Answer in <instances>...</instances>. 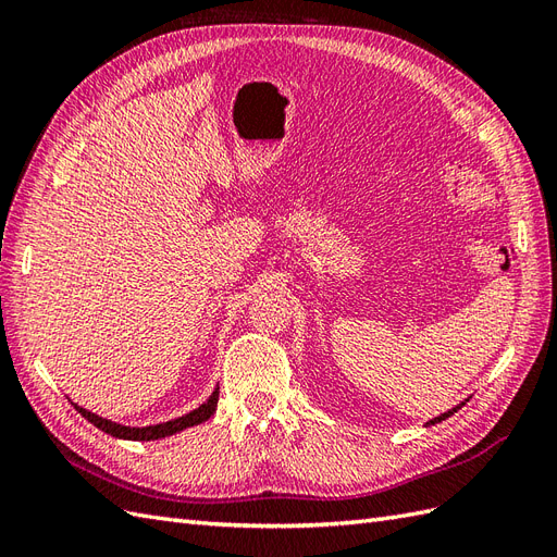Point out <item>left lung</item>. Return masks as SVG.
I'll use <instances>...</instances> for the list:
<instances>
[{"mask_svg":"<svg viewBox=\"0 0 557 557\" xmlns=\"http://www.w3.org/2000/svg\"><path fill=\"white\" fill-rule=\"evenodd\" d=\"M465 401H467V399H465ZM465 401H462V404H458V407H453V409H448V411H446V413H442V416H436V418H432V420H430V423H428V425H434V423H442V420H446V418H450V416H453V413H455V411H458V409H462V407H465Z\"/></svg>","mask_w":557,"mask_h":557,"instance_id":"8db88e82","label":"left lung"}]
</instances>
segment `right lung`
Masks as SVG:
<instances>
[{"mask_svg":"<svg viewBox=\"0 0 557 557\" xmlns=\"http://www.w3.org/2000/svg\"><path fill=\"white\" fill-rule=\"evenodd\" d=\"M218 393H221V391H218V387H213V393L207 397V401H201L199 407L193 409L190 413L166 420V423L144 425V428H132V425H123V423H113V420H109V418H102V416H97V413H92L88 409H83V407H78V404H74V401L72 404L76 407V411L86 420H90V423L97 430H102V432L115 436V440L156 442V440H164V436H172V434H176V432H181L185 428H195L199 423H205V420H209L215 413V407H218Z\"/></svg>","mask_w":557,"mask_h":557,"instance_id":"1","label":"right lung"}]
</instances>
